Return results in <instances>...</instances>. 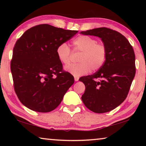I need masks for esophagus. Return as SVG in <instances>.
Masks as SVG:
<instances>
[{"label": "esophagus", "instance_id": "1", "mask_svg": "<svg viewBox=\"0 0 146 146\" xmlns=\"http://www.w3.org/2000/svg\"><path fill=\"white\" fill-rule=\"evenodd\" d=\"M74 78H75V81H78L79 76H75V77H74Z\"/></svg>", "mask_w": 146, "mask_h": 146}]
</instances>
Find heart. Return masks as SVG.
Wrapping results in <instances>:
<instances>
[{
    "label": "heart",
    "mask_w": 146,
    "mask_h": 146,
    "mask_svg": "<svg viewBox=\"0 0 146 146\" xmlns=\"http://www.w3.org/2000/svg\"><path fill=\"white\" fill-rule=\"evenodd\" d=\"M73 50L81 53L78 64L66 66V70L75 76H80L88 73L91 70L98 71L102 67L107 58L108 50L103 43H97L95 38L87 35H80L73 41ZM59 61L68 64L71 61V51L66 43H61L56 50Z\"/></svg>",
    "instance_id": "heart-1"
}]
</instances>
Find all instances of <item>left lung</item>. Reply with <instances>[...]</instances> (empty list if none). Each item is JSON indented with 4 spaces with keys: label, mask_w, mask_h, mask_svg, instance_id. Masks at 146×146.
<instances>
[{
    "label": "left lung",
    "mask_w": 146,
    "mask_h": 146,
    "mask_svg": "<svg viewBox=\"0 0 146 146\" xmlns=\"http://www.w3.org/2000/svg\"><path fill=\"white\" fill-rule=\"evenodd\" d=\"M80 33L100 37L108 50L102 67L79 79L86 87L82 100L93 112H109L120 105L129 93L136 73L134 50L124 36L111 29L98 28Z\"/></svg>",
    "instance_id": "left-lung-1"
}]
</instances>
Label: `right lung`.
Wrapping results in <instances>:
<instances>
[{
  "label": "right lung",
  "instance_id": "add662e5",
  "mask_svg": "<svg viewBox=\"0 0 146 146\" xmlns=\"http://www.w3.org/2000/svg\"><path fill=\"white\" fill-rule=\"evenodd\" d=\"M78 31L49 24L33 26L17 40L11 61L14 90L19 100L30 110L50 112L60 104L74 83V77L63 70L56 50Z\"/></svg>",
  "mask_w": 146,
  "mask_h": 146
}]
</instances>
